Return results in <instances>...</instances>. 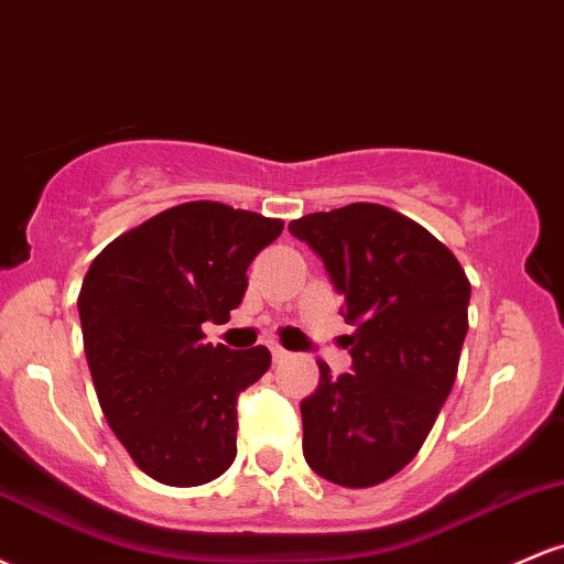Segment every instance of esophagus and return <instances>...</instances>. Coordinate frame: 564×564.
I'll use <instances>...</instances> for the list:
<instances>
[{"mask_svg":"<svg viewBox=\"0 0 564 564\" xmlns=\"http://www.w3.org/2000/svg\"><path fill=\"white\" fill-rule=\"evenodd\" d=\"M270 352H273V360H275V364H283V360H289L291 358V352H286V349H283V347H270Z\"/></svg>","mask_w":564,"mask_h":564,"instance_id":"esophagus-1","label":"esophagus"}]
</instances>
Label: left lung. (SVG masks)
I'll list each match as a JSON object with an SVG mask.
<instances>
[{
    "instance_id": "obj_1",
    "label": "left lung",
    "mask_w": 564,
    "mask_h": 564,
    "mask_svg": "<svg viewBox=\"0 0 564 564\" xmlns=\"http://www.w3.org/2000/svg\"><path fill=\"white\" fill-rule=\"evenodd\" d=\"M345 296L355 371L302 400L304 462L323 480L371 488L416 456L453 390L469 328V278L430 230L381 204L289 223Z\"/></svg>"
}]
</instances>
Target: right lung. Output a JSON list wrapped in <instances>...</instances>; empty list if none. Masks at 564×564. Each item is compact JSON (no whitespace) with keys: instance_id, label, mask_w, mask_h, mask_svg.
<instances>
[{"instance_id":"1","label":"right lung","mask_w":564,"mask_h":564,"mask_svg":"<svg viewBox=\"0 0 564 564\" xmlns=\"http://www.w3.org/2000/svg\"><path fill=\"white\" fill-rule=\"evenodd\" d=\"M283 223L219 200H187L113 238L79 291L84 355L108 426L156 482H212L236 458L238 392L270 349L204 341L228 323L251 260Z\"/></svg>"}]
</instances>
